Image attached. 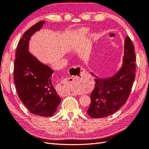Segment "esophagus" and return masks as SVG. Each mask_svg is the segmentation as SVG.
I'll use <instances>...</instances> for the list:
<instances>
[{
	"label": "esophagus",
	"instance_id": "34e87169",
	"mask_svg": "<svg viewBox=\"0 0 149 149\" xmlns=\"http://www.w3.org/2000/svg\"><path fill=\"white\" fill-rule=\"evenodd\" d=\"M70 70H71V72H77L78 70H79V75L80 76H82V75L84 74V69L82 68H81L79 66H75V67H73L70 68ZM65 84H73V83L74 82V79L72 77H68V78H65ZM75 93V92L74 91H67V92H65L64 95V96H66V95H74Z\"/></svg>",
	"mask_w": 149,
	"mask_h": 149
}]
</instances>
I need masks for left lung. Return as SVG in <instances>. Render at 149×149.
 <instances>
[{"mask_svg":"<svg viewBox=\"0 0 149 149\" xmlns=\"http://www.w3.org/2000/svg\"><path fill=\"white\" fill-rule=\"evenodd\" d=\"M135 61L134 45L127 36L121 70L108 79H95V88L91 94V102L87 112L90 117L101 118L108 116L125 104L132 91L135 78Z\"/></svg>","mask_w":149,"mask_h":149,"instance_id":"8db88e82","label":"left lung"}]
</instances>
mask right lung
<instances>
[{"mask_svg": "<svg viewBox=\"0 0 149 149\" xmlns=\"http://www.w3.org/2000/svg\"><path fill=\"white\" fill-rule=\"evenodd\" d=\"M41 21L31 26L17 44L14 64V81L17 94L30 112L50 117L61 102L53 86V70L42 64L28 51L31 35L41 28Z\"/></svg>", "mask_w": 149, "mask_h": 149, "instance_id": "1", "label": "right lung"}]
</instances>
